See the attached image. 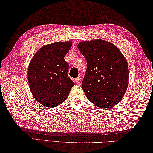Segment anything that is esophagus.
<instances>
[{
    "instance_id": "1",
    "label": "esophagus",
    "mask_w": 153,
    "mask_h": 153,
    "mask_svg": "<svg viewBox=\"0 0 153 153\" xmlns=\"http://www.w3.org/2000/svg\"><path fill=\"white\" fill-rule=\"evenodd\" d=\"M81 81V77L80 76H78L77 78H76V79H75V82H76L77 84H79V83H80Z\"/></svg>"
}]
</instances>
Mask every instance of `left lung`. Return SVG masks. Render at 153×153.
I'll return each instance as SVG.
<instances>
[{"label":"left lung","mask_w":153,"mask_h":153,"mask_svg":"<svg viewBox=\"0 0 153 153\" xmlns=\"http://www.w3.org/2000/svg\"><path fill=\"white\" fill-rule=\"evenodd\" d=\"M87 60L82 88L88 100L100 108H112L121 101L129 84V68L120 49L103 39L77 45Z\"/></svg>","instance_id":"left-lung-1"}]
</instances>
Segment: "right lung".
Instances as JSON below:
<instances>
[{"label":"right lung","instance_id":"obj_1","mask_svg":"<svg viewBox=\"0 0 153 153\" xmlns=\"http://www.w3.org/2000/svg\"><path fill=\"white\" fill-rule=\"evenodd\" d=\"M72 41L58 42L42 47L34 54L28 68V81L35 100L42 105L55 107L68 98L74 83L68 75L64 59Z\"/></svg>","mask_w":153,"mask_h":153}]
</instances>
